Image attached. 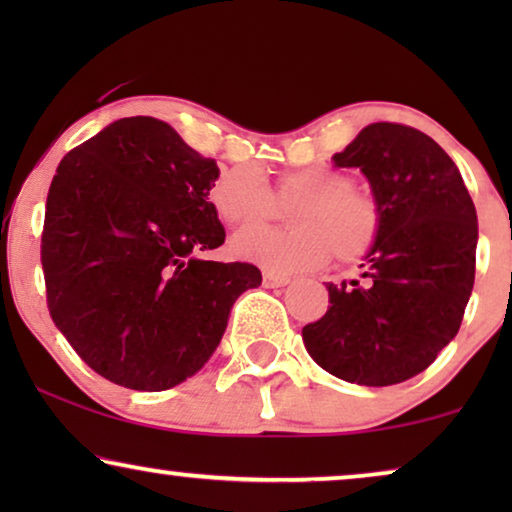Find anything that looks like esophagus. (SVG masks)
<instances>
[{
  "label": "esophagus",
  "mask_w": 512,
  "mask_h": 512,
  "mask_svg": "<svg viewBox=\"0 0 512 512\" xmlns=\"http://www.w3.org/2000/svg\"><path fill=\"white\" fill-rule=\"evenodd\" d=\"M293 279L289 275H279V272H263V284L270 286V289H277V286L291 284Z\"/></svg>",
  "instance_id": "1"
}]
</instances>
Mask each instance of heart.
I'll list each match as a JSON object with an SVG mask.
<instances>
[{
    "label": "heart",
    "instance_id": "obj_1",
    "mask_svg": "<svg viewBox=\"0 0 512 512\" xmlns=\"http://www.w3.org/2000/svg\"><path fill=\"white\" fill-rule=\"evenodd\" d=\"M280 204L290 206L293 231H261ZM216 216L233 228L230 251L272 272L321 268L328 258L356 261L366 256L380 233V209L370 195L356 191L354 179L335 167H300L279 174L275 193L256 167H233L216 177L209 191Z\"/></svg>",
    "mask_w": 512,
    "mask_h": 512
}]
</instances>
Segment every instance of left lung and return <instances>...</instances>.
<instances>
[{
    "label": "left lung",
    "instance_id": "left-lung-1",
    "mask_svg": "<svg viewBox=\"0 0 512 512\" xmlns=\"http://www.w3.org/2000/svg\"><path fill=\"white\" fill-rule=\"evenodd\" d=\"M333 163L368 179L380 233L361 279L326 286L331 307L303 328V342L326 373L389 387L429 368L457 335L473 291L478 214L454 160L408 125H368Z\"/></svg>",
    "mask_w": 512,
    "mask_h": 512
}]
</instances>
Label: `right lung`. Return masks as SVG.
Listing matches in <instances>:
<instances>
[{
    "label": "right lung",
    "mask_w": 512,
    "mask_h": 512,
    "mask_svg": "<svg viewBox=\"0 0 512 512\" xmlns=\"http://www.w3.org/2000/svg\"><path fill=\"white\" fill-rule=\"evenodd\" d=\"M216 177V160L151 116L109 123L60 160L41 235L48 310L109 382L165 391L193 377L235 300L261 286L256 265L202 256L226 240Z\"/></svg>",
    "instance_id": "add662e5"
}]
</instances>
